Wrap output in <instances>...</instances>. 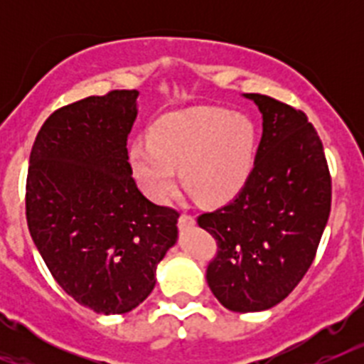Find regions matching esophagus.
Segmentation results:
<instances>
[{
    "mask_svg": "<svg viewBox=\"0 0 364 364\" xmlns=\"http://www.w3.org/2000/svg\"><path fill=\"white\" fill-rule=\"evenodd\" d=\"M193 224H195V217H193V215H188V213L180 215L178 218L180 230H188V228H191Z\"/></svg>",
    "mask_w": 364,
    "mask_h": 364,
    "instance_id": "34e87169",
    "label": "esophagus"
}]
</instances>
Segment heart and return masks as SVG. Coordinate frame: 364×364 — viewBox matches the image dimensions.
<instances>
[{"label":"heart","instance_id":"heart-1","mask_svg":"<svg viewBox=\"0 0 364 364\" xmlns=\"http://www.w3.org/2000/svg\"><path fill=\"white\" fill-rule=\"evenodd\" d=\"M255 127L224 109H189L153 124L149 142H134L129 162L134 178L154 200L171 197L176 173L186 189L204 204L233 198L252 175Z\"/></svg>","mask_w":364,"mask_h":364}]
</instances>
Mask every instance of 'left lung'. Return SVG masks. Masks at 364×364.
Listing matches in <instances>:
<instances>
[{"mask_svg": "<svg viewBox=\"0 0 364 364\" xmlns=\"http://www.w3.org/2000/svg\"><path fill=\"white\" fill-rule=\"evenodd\" d=\"M262 112L252 175L230 204L198 215L217 240L205 279L222 306H275L306 275L332 205L323 142L301 109L266 95H244Z\"/></svg>", "mask_w": 364, "mask_h": 364, "instance_id": "obj_1", "label": "left lung"}]
</instances>
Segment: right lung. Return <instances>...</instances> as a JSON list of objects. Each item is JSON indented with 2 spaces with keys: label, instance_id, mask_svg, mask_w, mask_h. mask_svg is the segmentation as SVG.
<instances>
[{
  "label": "right lung",
  "instance_id": "1",
  "mask_svg": "<svg viewBox=\"0 0 364 364\" xmlns=\"http://www.w3.org/2000/svg\"><path fill=\"white\" fill-rule=\"evenodd\" d=\"M136 98L134 89H117L60 107L28 160L32 240L63 291L104 315L146 301L178 235V211L153 204L133 178L127 136Z\"/></svg>",
  "mask_w": 364,
  "mask_h": 364
}]
</instances>
